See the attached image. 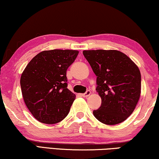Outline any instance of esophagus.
I'll return each instance as SVG.
<instances>
[{"mask_svg": "<svg viewBox=\"0 0 159 159\" xmlns=\"http://www.w3.org/2000/svg\"><path fill=\"white\" fill-rule=\"evenodd\" d=\"M90 94H91L90 90H87L86 93H84V94H82V96H83L84 98H87V97L90 95Z\"/></svg>", "mask_w": 159, "mask_h": 159, "instance_id": "obj_1", "label": "esophagus"}]
</instances>
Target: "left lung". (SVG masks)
I'll list each match as a JSON object with an SVG mask.
<instances>
[{"instance_id":"obj_1","label":"left lung","mask_w":159,"mask_h":159,"mask_svg":"<svg viewBox=\"0 0 159 159\" xmlns=\"http://www.w3.org/2000/svg\"><path fill=\"white\" fill-rule=\"evenodd\" d=\"M83 55L97 76L96 90L102 103L93 115L101 123L116 125L129 117L141 95L139 67L118 50H84Z\"/></svg>"}]
</instances>
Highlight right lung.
Here are the masks:
<instances>
[{"label": "right lung", "instance_id": "1", "mask_svg": "<svg viewBox=\"0 0 159 159\" xmlns=\"http://www.w3.org/2000/svg\"><path fill=\"white\" fill-rule=\"evenodd\" d=\"M78 54L77 50L43 51L27 64L20 88L25 104L38 121L54 124L68 115L76 95L67 88L66 74Z\"/></svg>", "mask_w": 159, "mask_h": 159}]
</instances>
